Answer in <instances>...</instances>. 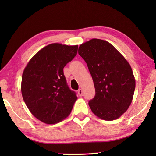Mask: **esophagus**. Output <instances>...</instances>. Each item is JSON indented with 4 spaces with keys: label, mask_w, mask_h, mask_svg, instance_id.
Wrapping results in <instances>:
<instances>
[{
    "label": "esophagus",
    "mask_w": 156,
    "mask_h": 156,
    "mask_svg": "<svg viewBox=\"0 0 156 156\" xmlns=\"http://www.w3.org/2000/svg\"><path fill=\"white\" fill-rule=\"evenodd\" d=\"M78 96H83V91L82 89H79L78 91Z\"/></svg>",
    "instance_id": "esophagus-1"
}]
</instances>
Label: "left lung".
Listing matches in <instances>:
<instances>
[{"label": "left lung", "instance_id": "1", "mask_svg": "<svg viewBox=\"0 0 156 156\" xmlns=\"http://www.w3.org/2000/svg\"><path fill=\"white\" fill-rule=\"evenodd\" d=\"M78 54L94 81L96 95L89 102L92 112L105 120L118 119L130 106L135 91L129 63L109 42L97 38L80 44Z\"/></svg>", "mask_w": 156, "mask_h": 156}]
</instances>
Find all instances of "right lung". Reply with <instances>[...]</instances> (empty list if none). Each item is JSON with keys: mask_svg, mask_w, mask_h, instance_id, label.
<instances>
[{"mask_svg": "<svg viewBox=\"0 0 156 156\" xmlns=\"http://www.w3.org/2000/svg\"><path fill=\"white\" fill-rule=\"evenodd\" d=\"M78 45L52 43L31 58L22 76L23 98L32 115L45 124L62 121L77 100L68 87L63 68L77 54Z\"/></svg>", "mask_w": 156, "mask_h": 156, "instance_id": "1", "label": "right lung"}]
</instances>
